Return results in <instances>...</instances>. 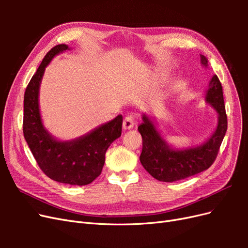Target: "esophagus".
<instances>
[{"label": "esophagus", "instance_id": "obj_1", "mask_svg": "<svg viewBox=\"0 0 248 248\" xmlns=\"http://www.w3.org/2000/svg\"><path fill=\"white\" fill-rule=\"evenodd\" d=\"M134 125H136V120H134V118L132 116L125 117L124 121H123V128L124 129H130Z\"/></svg>", "mask_w": 248, "mask_h": 248}]
</instances>
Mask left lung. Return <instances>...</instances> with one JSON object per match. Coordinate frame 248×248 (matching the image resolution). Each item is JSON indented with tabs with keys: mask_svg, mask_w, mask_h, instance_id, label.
<instances>
[{
	"mask_svg": "<svg viewBox=\"0 0 248 248\" xmlns=\"http://www.w3.org/2000/svg\"><path fill=\"white\" fill-rule=\"evenodd\" d=\"M201 63L202 66H208L205 56L201 55ZM205 98L218 115V124L212 136L198 147L175 149L169 146L152 120L147 115H142V123L138 127L142 138L140 160L153 178L162 182H175L197 175L212 166L228 129L222 87L217 76L210 80Z\"/></svg>",
	"mask_w": 248,
	"mask_h": 248,
	"instance_id": "8db88e82",
	"label": "left lung"
}]
</instances>
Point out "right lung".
Masks as SVG:
<instances>
[{"label": "right lung", "mask_w": 248, "mask_h": 248, "mask_svg": "<svg viewBox=\"0 0 248 248\" xmlns=\"http://www.w3.org/2000/svg\"><path fill=\"white\" fill-rule=\"evenodd\" d=\"M70 49L66 44L52 47L30 80L24 99V136L41 170L54 181L87 185L101 174L106 152L121 137L122 115L71 140H58L44 128L39 110V88L46 67L52 58Z\"/></svg>", "instance_id": "obj_1"}]
</instances>
